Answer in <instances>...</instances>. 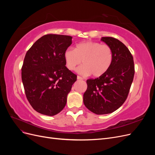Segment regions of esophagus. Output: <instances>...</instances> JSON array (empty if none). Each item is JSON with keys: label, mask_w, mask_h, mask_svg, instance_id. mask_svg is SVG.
Masks as SVG:
<instances>
[{"label": "esophagus", "mask_w": 155, "mask_h": 155, "mask_svg": "<svg viewBox=\"0 0 155 155\" xmlns=\"http://www.w3.org/2000/svg\"><path fill=\"white\" fill-rule=\"evenodd\" d=\"M77 79H78V80H82V79H83V78H81V77H80V76H77Z\"/></svg>", "instance_id": "esophagus-1"}]
</instances>
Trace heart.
Here are the masks:
<instances>
[{
  "instance_id": "heart-1",
  "label": "heart",
  "mask_w": 155,
  "mask_h": 155,
  "mask_svg": "<svg viewBox=\"0 0 155 155\" xmlns=\"http://www.w3.org/2000/svg\"><path fill=\"white\" fill-rule=\"evenodd\" d=\"M67 68L74 70L83 61V65L78 72L82 75L100 77L105 74L111 66L113 53L110 46L97 42L85 41L76 45L74 50L68 48L64 52Z\"/></svg>"
}]
</instances>
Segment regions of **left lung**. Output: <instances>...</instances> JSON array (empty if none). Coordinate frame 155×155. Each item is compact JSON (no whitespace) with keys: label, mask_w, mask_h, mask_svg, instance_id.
Wrapping results in <instances>:
<instances>
[{"label":"left lung","mask_w":155,"mask_h":155,"mask_svg":"<svg viewBox=\"0 0 155 155\" xmlns=\"http://www.w3.org/2000/svg\"><path fill=\"white\" fill-rule=\"evenodd\" d=\"M101 41L110 46L113 60L103 76L87 80L83 103L94 113L106 114L118 109L126 100L133 81L134 66L133 55L123 43L111 37H101Z\"/></svg>","instance_id":"1"}]
</instances>
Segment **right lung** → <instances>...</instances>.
Returning a JSON list of instances; mask_svg holds the SVG:
<instances>
[{"instance_id": "1", "label": "right lung", "mask_w": 155, "mask_h": 155, "mask_svg": "<svg viewBox=\"0 0 155 155\" xmlns=\"http://www.w3.org/2000/svg\"><path fill=\"white\" fill-rule=\"evenodd\" d=\"M72 39L68 35H45L26 54L21 69L23 86L33 109L42 114L52 116L61 111L77 80L64 59Z\"/></svg>"}]
</instances>
